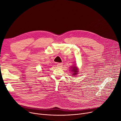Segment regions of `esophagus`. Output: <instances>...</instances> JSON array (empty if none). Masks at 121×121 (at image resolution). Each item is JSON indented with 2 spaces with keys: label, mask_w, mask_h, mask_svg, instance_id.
I'll use <instances>...</instances> for the list:
<instances>
[{
  "label": "esophagus",
  "mask_w": 121,
  "mask_h": 121,
  "mask_svg": "<svg viewBox=\"0 0 121 121\" xmlns=\"http://www.w3.org/2000/svg\"><path fill=\"white\" fill-rule=\"evenodd\" d=\"M63 66L62 63H57V66L58 68H61Z\"/></svg>",
  "instance_id": "obj_1"
}]
</instances>
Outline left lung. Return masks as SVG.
<instances>
[{
  "label": "left lung",
  "mask_w": 121,
  "mask_h": 121,
  "mask_svg": "<svg viewBox=\"0 0 121 121\" xmlns=\"http://www.w3.org/2000/svg\"><path fill=\"white\" fill-rule=\"evenodd\" d=\"M71 69H72V70L71 71L73 72V73L72 74L73 75H75L78 73V68H77V66H73L72 68H71Z\"/></svg>",
  "instance_id": "1"
}]
</instances>
